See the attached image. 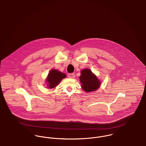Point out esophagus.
Returning a JSON list of instances; mask_svg holds the SVG:
<instances>
[{
	"instance_id": "esophagus-1",
	"label": "esophagus",
	"mask_w": 146,
	"mask_h": 146,
	"mask_svg": "<svg viewBox=\"0 0 146 146\" xmlns=\"http://www.w3.org/2000/svg\"><path fill=\"white\" fill-rule=\"evenodd\" d=\"M68 77L69 78H74L75 77V74L74 73H70L68 74Z\"/></svg>"
}]
</instances>
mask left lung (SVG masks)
Listing matches in <instances>:
<instances>
[{"label":"left lung","instance_id":"obj_1","mask_svg":"<svg viewBox=\"0 0 146 146\" xmlns=\"http://www.w3.org/2000/svg\"><path fill=\"white\" fill-rule=\"evenodd\" d=\"M79 79L82 89L86 92L97 90L101 86V82L89 69H84L81 71Z\"/></svg>","mask_w":146,"mask_h":146}]
</instances>
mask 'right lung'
Listing matches in <instances>:
<instances>
[{
	"instance_id": "right-lung-1",
	"label": "right lung",
	"mask_w": 146,
	"mask_h": 146,
	"mask_svg": "<svg viewBox=\"0 0 146 146\" xmlns=\"http://www.w3.org/2000/svg\"><path fill=\"white\" fill-rule=\"evenodd\" d=\"M66 77V74L62 73L56 69H52L51 70H50L46 79L48 87L47 88L50 89L55 88L59 84L60 81Z\"/></svg>"
}]
</instances>
